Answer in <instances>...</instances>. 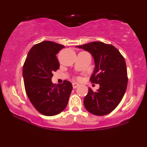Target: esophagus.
Segmentation results:
<instances>
[{"label":"esophagus","mask_w":147,"mask_h":147,"mask_svg":"<svg viewBox=\"0 0 147 147\" xmlns=\"http://www.w3.org/2000/svg\"><path fill=\"white\" fill-rule=\"evenodd\" d=\"M79 86V84L76 83V82H74V83H72V87H73V88H77Z\"/></svg>","instance_id":"34e87169"}]
</instances>
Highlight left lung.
I'll return each instance as SVG.
<instances>
[{
  "instance_id": "left-lung-1",
  "label": "left lung",
  "mask_w": 147,
  "mask_h": 147,
  "mask_svg": "<svg viewBox=\"0 0 147 147\" xmlns=\"http://www.w3.org/2000/svg\"><path fill=\"white\" fill-rule=\"evenodd\" d=\"M76 47L88 52L93 57L95 68L90 80L99 85L96 92L88 88L84 99V106L95 115L110 113L120 103L127 87L124 58L113 45L103 42H91Z\"/></svg>"
}]
</instances>
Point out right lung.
Listing matches in <instances>:
<instances>
[{
    "instance_id": "right-lung-1",
    "label": "right lung",
    "mask_w": 147,
    "mask_h": 147,
    "mask_svg": "<svg viewBox=\"0 0 147 147\" xmlns=\"http://www.w3.org/2000/svg\"><path fill=\"white\" fill-rule=\"evenodd\" d=\"M64 45L45 41L30 49L23 68L27 95L37 111L46 116L60 113L68 105L72 85L65 80L54 85L53 72L59 68L56 55Z\"/></svg>"
}]
</instances>
